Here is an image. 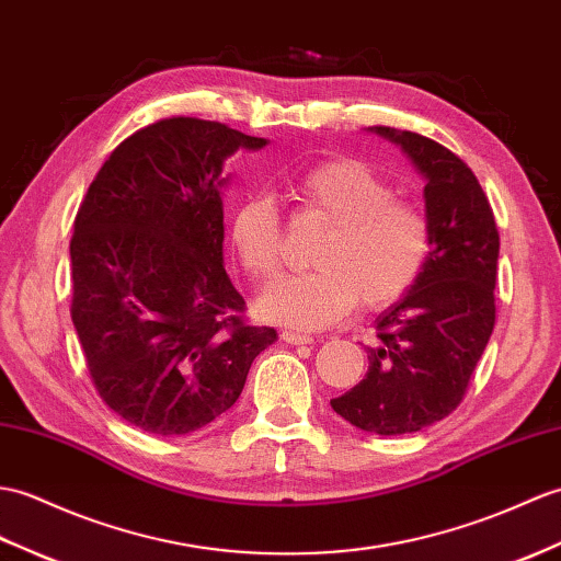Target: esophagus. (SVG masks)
I'll return each mask as SVG.
<instances>
[{
    "label": "esophagus",
    "instance_id": "esophagus-1",
    "mask_svg": "<svg viewBox=\"0 0 561 561\" xmlns=\"http://www.w3.org/2000/svg\"><path fill=\"white\" fill-rule=\"evenodd\" d=\"M279 336H282V342L294 344V346H298V344H312V336L310 334H298V332H286L284 330Z\"/></svg>",
    "mask_w": 561,
    "mask_h": 561
}]
</instances>
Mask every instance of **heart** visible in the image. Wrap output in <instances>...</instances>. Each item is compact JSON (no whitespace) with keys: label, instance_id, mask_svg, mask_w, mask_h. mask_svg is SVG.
<instances>
[{"label":"heart","instance_id":"1","mask_svg":"<svg viewBox=\"0 0 561 561\" xmlns=\"http://www.w3.org/2000/svg\"><path fill=\"white\" fill-rule=\"evenodd\" d=\"M298 198L330 229L320 239L318 270L275 282L255 310L296 330H322L358 301L385 308L407 294L430 257L433 233L415 203L394 198L389 181L354 158L324 160L296 179ZM229 239L241 267L257 282L282 267V217L270 195H245L229 217Z\"/></svg>","mask_w":561,"mask_h":561}]
</instances>
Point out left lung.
Returning a JSON list of instances; mask_svg holds the SVG:
<instances>
[{"mask_svg": "<svg viewBox=\"0 0 561 561\" xmlns=\"http://www.w3.org/2000/svg\"><path fill=\"white\" fill-rule=\"evenodd\" d=\"M425 179L433 249L411 289L375 320L368 373L332 399L344 421L375 435H407L459 407L494 328L500 233L476 174L439 142L370 126Z\"/></svg>", "mask_w": 561, "mask_h": 561, "instance_id": "left-lung-1", "label": "left lung"}]
</instances>
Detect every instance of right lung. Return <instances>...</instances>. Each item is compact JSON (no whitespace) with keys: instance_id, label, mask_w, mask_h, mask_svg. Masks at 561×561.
Wrapping results in <instances>:
<instances>
[{"instance_id":"right-lung-1","label":"right lung","mask_w":561,"mask_h":561,"mask_svg":"<svg viewBox=\"0 0 561 561\" xmlns=\"http://www.w3.org/2000/svg\"><path fill=\"white\" fill-rule=\"evenodd\" d=\"M265 146L219 122H154L114 148L78 207L73 328L102 401L146 433L213 423L277 340L243 320L221 255L225 162Z\"/></svg>"}]
</instances>
